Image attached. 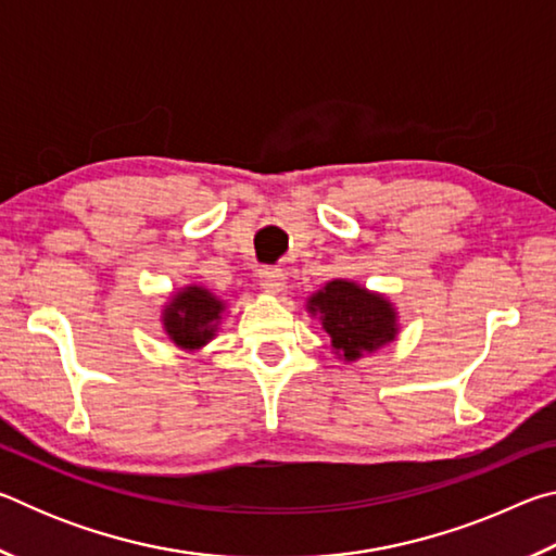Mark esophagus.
I'll return each instance as SVG.
<instances>
[{
	"label": "esophagus",
	"mask_w": 556,
	"mask_h": 556,
	"mask_svg": "<svg viewBox=\"0 0 556 556\" xmlns=\"http://www.w3.org/2000/svg\"><path fill=\"white\" fill-rule=\"evenodd\" d=\"M260 287L269 291V294H279V291H285V287H287L285 271L275 269V267L260 269Z\"/></svg>",
	"instance_id": "34e87169"
}]
</instances>
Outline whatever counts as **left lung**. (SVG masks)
<instances>
[{"mask_svg":"<svg viewBox=\"0 0 556 556\" xmlns=\"http://www.w3.org/2000/svg\"><path fill=\"white\" fill-rule=\"evenodd\" d=\"M306 312L331 338L333 353L345 363L380 351L400 333L392 301L351 279H331L306 299Z\"/></svg>","mask_w":556,"mask_h":556,"instance_id":"obj_1","label":"left lung"}]
</instances>
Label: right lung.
Wrapping results in <instances>:
<instances>
[{"label":"right lung","mask_w":556,"mask_h":556,"mask_svg":"<svg viewBox=\"0 0 556 556\" xmlns=\"http://www.w3.org/2000/svg\"><path fill=\"white\" fill-rule=\"evenodd\" d=\"M225 301L201 285L174 291L162 308V328L181 351H201L218 333Z\"/></svg>","instance_id":"obj_1"}]
</instances>
